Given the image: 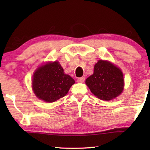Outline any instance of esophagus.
Here are the masks:
<instances>
[{"mask_svg": "<svg viewBox=\"0 0 150 150\" xmlns=\"http://www.w3.org/2000/svg\"><path fill=\"white\" fill-rule=\"evenodd\" d=\"M85 78L83 77L78 78L77 79V82L78 83H83L85 81Z\"/></svg>", "mask_w": 150, "mask_h": 150, "instance_id": "34e87169", "label": "esophagus"}]
</instances>
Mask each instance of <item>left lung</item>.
<instances>
[{"mask_svg":"<svg viewBox=\"0 0 150 150\" xmlns=\"http://www.w3.org/2000/svg\"><path fill=\"white\" fill-rule=\"evenodd\" d=\"M91 93L100 100H110L124 89L123 73L120 68L108 61L98 60L94 73L85 81Z\"/></svg>","mask_w":150,"mask_h":150,"instance_id":"left-lung-1","label":"left lung"}]
</instances>
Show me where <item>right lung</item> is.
Listing matches in <instances>:
<instances>
[{"label":"right lung","instance_id":"obj_1","mask_svg":"<svg viewBox=\"0 0 150 150\" xmlns=\"http://www.w3.org/2000/svg\"><path fill=\"white\" fill-rule=\"evenodd\" d=\"M32 89L35 96L47 103L55 102L67 95L75 80L64 71L58 62H47L35 71Z\"/></svg>","mask_w":150,"mask_h":150}]
</instances>
